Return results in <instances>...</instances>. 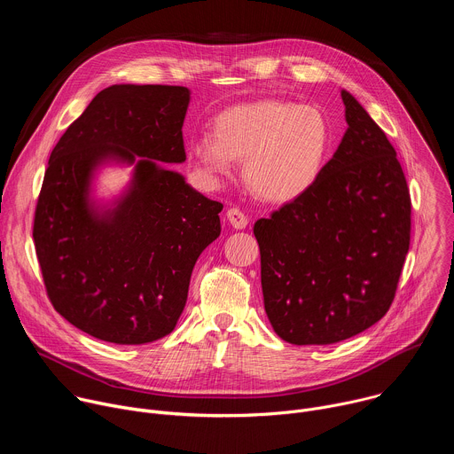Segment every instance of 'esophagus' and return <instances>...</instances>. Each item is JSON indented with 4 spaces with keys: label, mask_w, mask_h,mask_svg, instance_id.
Wrapping results in <instances>:
<instances>
[{
    "label": "esophagus",
    "mask_w": 454,
    "mask_h": 454,
    "mask_svg": "<svg viewBox=\"0 0 454 454\" xmlns=\"http://www.w3.org/2000/svg\"><path fill=\"white\" fill-rule=\"evenodd\" d=\"M226 217H228V221H230V224H231L233 228H237V230L246 228V226H247V223H249L247 215H246L240 208H235V207H233V208H228Z\"/></svg>",
    "instance_id": "obj_1"
}]
</instances>
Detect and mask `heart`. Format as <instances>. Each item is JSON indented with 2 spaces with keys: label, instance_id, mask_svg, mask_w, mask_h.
Here are the masks:
<instances>
[{
  "label": "heart",
  "instance_id": "1",
  "mask_svg": "<svg viewBox=\"0 0 454 454\" xmlns=\"http://www.w3.org/2000/svg\"><path fill=\"white\" fill-rule=\"evenodd\" d=\"M333 147L329 118L314 106L266 98L231 106L214 120V135L192 140L190 154L208 177L244 163V179L258 200L286 205L316 184Z\"/></svg>",
  "mask_w": 454,
  "mask_h": 454
}]
</instances>
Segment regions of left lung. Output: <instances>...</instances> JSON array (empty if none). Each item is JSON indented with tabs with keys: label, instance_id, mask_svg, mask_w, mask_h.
I'll return each mask as SVG.
<instances>
[{
	"label": "left lung",
	"instance_id": "obj_1",
	"mask_svg": "<svg viewBox=\"0 0 454 454\" xmlns=\"http://www.w3.org/2000/svg\"><path fill=\"white\" fill-rule=\"evenodd\" d=\"M341 98L348 129L316 184L253 228L266 314L293 345H331L372 327L395 298L410 249L397 153L350 93Z\"/></svg>",
	"mask_w": 454,
	"mask_h": 454
}]
</instances>
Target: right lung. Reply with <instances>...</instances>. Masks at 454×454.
<instances>
[{
  "mask_svg": "<svg viewBox=\"0 0 454 454\" xmlns=\"http://www.w3.org/2000/svg\"><path fill=\"white\" fill-rule=\"evenodd\" d=\"M183 86L102 90L53 147L34 215L48 300L82 333L116 345L170 334L201 251L221 235L223 205L161 163L186 160ZM137 159L136 184L113 213L87 203L102 159Z\"/></svg>",
  "mask_w": 454,
  "mask_h": 454,
  "instance_id": "1",
  "label": "right lung"
}]
</instances>
